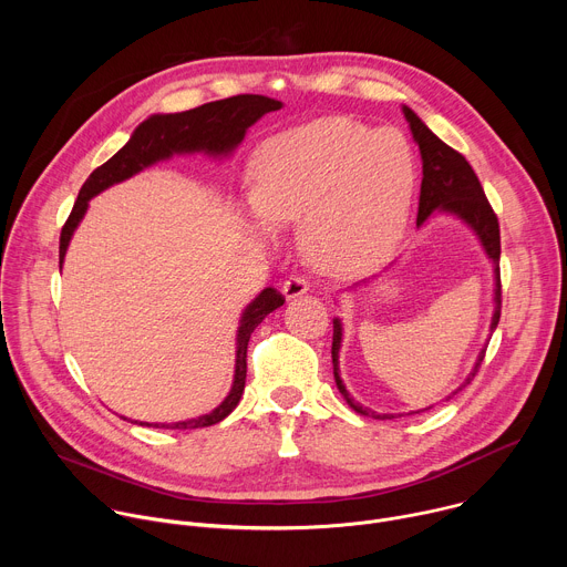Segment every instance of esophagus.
<instances>
[{
  "instance_id": "34e87169",
  "label": "esophagus",
  "mask_w": 567,
  "mask_h": 567,
  "mask_svg": "<svg viewBox=\"0 0 567 567\" xmlns=\"http://www.w3.org/2000/svg\"><path fill=\"white\" fill-rule=\"evenodd\" d=\"M309 291V280L305 278V276H291V278H287L285 280V285H282V293H285V298H298V296H302V293H307Z\"/></svg>"
}]
</instances>
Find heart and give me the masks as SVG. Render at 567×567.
Instances as JSON below:
<instances>
[{
  "label": "heart",
  "instance_id": "b5f03b06",
  "mask_svg": "<svg viewBox=\"0 0 567 567\" xmlns=\"http://www.w3.org/2000/svg\"><path fill=\"white\" fill-rule=\"evenodd\" d=\"M413 186L415 161L401 132H372L337 116L260 143L249 202L271 226L300 221L302 249L316 269L357 276L392 254Z\"/></svg>",
  "mask_w": 567,
  "mask_h": 567
}]
</instances>
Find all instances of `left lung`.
Listing matches in <instances>:
<instances>
[{
    "mask_svg": "<svg viewBox=\"0 0 567 567\" xmlns=\"http://www.w3.org/2000/svg\"><path fill=\"white\" fill-rule=\"evenodd\" d=\"M403 114H406V121L411 123L413 130V138L420 145L422 152V188H420V210H417V224H424L435 210H446L457 215L460 219H464L480 237L484 251L494 260V271H496V311L492 318V332L498 328L501 320V302H503V289H501V226H498V217L484 195L477 175L473 173V168L468 166V161L453 150L451 145H446L442 138H437L424 123L422 118L409 110L403 107ZM339 350H341V320L334 318V337H332V363H334V379L339 385V392L346 396V401L350 406L361 413V415H370L374 420H392L396 415H377L374 411H368L350 396V392L346 390L341 377H339ZM482 350L477 357V363L473 368V372L466 377V381L457 388L462 390L466 383L473 381V377L480 370V363L484 359ZM455 390V392H457ZM451 399V396H449Z\"/></svg>",
    "mask_w": 567,
    "mask_h": 567,
    "instance_id": "1",
    "label": "left lung"
}]
</instances>
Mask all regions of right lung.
I'll list each match as a JSON object with an SVG mask.
<instances>
[{"label": "right lung", "instance_id": "1", "mask_svg": "<svg viewBox=\"0 0 567 567\" xmlns=\"http://www.w3.org/2000/svg\"><path fill=\"white\" fill-rule=\"evenodd\" d=\"M282 103L267 99V96H256V94H239L230 96L224 101L206 103L202 107L182 112V114H161V116H150L143 121L132 138L110 158L103 166H99L87 182L83 184L78 193V199L62 226L60 233V265L64 260L69 239L78 226V221L83 219L87 210V202L99 195L101 190L136 175L138 171L152 166L158 158H168L175 152H199L206 150L210 154H226L230 152L241 138H245V132L267 112L280 110ZM285 302V296L267 287L247 309L241 313L239 320V330H237V359H235V379L228 396L219 403V406L202 415L197 420H186L177 424H147L154 429H202V426H213L228 417L235 406L239 403L241 390H245L247 381V348L254 330L265 320L267 313L278 309Z\"/></svg>", "mask_w": 567, "mask_h": 567}]
</instances>
